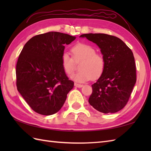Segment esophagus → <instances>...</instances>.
<instances>
[{
  "mask_svg": "<svg viewBox=\"0 0 151 151\" xmlns=\"http://www.w3.org/2000/svg\"><path fill=\"white\" fill-rule=\"evenodd\" d=\"M75 87H77V88H82L83 85H81V84H76V83H75Z\"/></svg>",
  "mask_w": 151,
  "mask_h": 151,
  "instance_id": "1",
  "label": "esophagus"
}]
</instances>
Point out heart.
Wrapping results in <instances>:
<instances>
[{"label":"heart","instance_id":"1","mask_svg":"<svg viewBox=\"0 0 151 151\" xmlns=\"http://www.w3.org/2000/svg\"><path fill=\"white\" fill-rule=\"evenodd\" d=\"M73 58L67 52L62 55V65L67 75L74 72L75 62H81L78 69L80 71L71 76L76 82H85L89 80L99 78L105 69V60L102 55L96 53V50L90 45L78 43L71 49Z\"/></svg>","mask_w":151,"mask_h":151}]
</instances>
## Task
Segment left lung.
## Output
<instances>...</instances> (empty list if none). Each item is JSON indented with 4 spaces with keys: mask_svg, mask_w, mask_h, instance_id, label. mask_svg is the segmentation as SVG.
Returning <instances> with one entry per match:
<instances>
[{
    "mask_svg": "<svg viewBox=\"0 0 151 151\" xmlns=\"http://www.w3.org/2000/svg\"><path fill=\"white\" fill-rule=\"evenodd\" d=\"M80 37L97 45L105 60L103 73L91 85L89 103L104 114L121 110L127 104L136 82L132 50L119 38L110 35L91 33Z\"/></svg>",
    "mask_w": 151,
    "mask_h": 151,
    "instance_id": "left-lung-1",
    "label": "left lung"
}]
</instances>
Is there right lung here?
I'll return each instance as SVG.
<instances>
[{
	"label": "right lung",
	"mask_w": 151,
	"mask_h": 151,
	"mask_svg": "<svg viewBox=\"0 0 151 151\" xmlns=\"http://www.w3.org/2000/svg\"><path fill=\"white\" fill-rule=\"evenodd\" d=\"M76 39L69 34L49 32L37 35L22 48L16 65L19 93L37 113L58 111L74 86L62 65L65 45Z\"/></svg>",
	"instance_id": "1"
}]
</instances>
